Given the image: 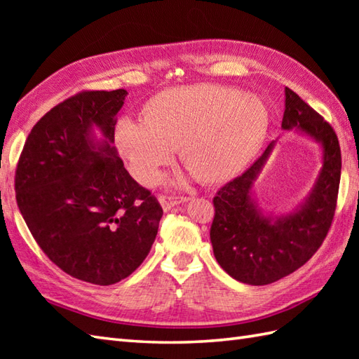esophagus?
Instances as JSON below:
<instances>
[{"mask_svg": "<svg viewBox=\"0 0 359 359\" xmlns=\"http://www.w3.org/2000/svg\"><path fill=\"white\" fill-rule=\"evenodd\" d=\"M188 201H189V197H187V196H165V194L158 196V202H160V205H162V208L165 211L171 210L172 207H175V205L184 203Z\"/></svg>", "mask_w": 359, "mask_h": 359, "instance_id": "obj_1", "label": "esophagus"}]
</instances>
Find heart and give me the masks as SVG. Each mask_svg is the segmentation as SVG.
<instances>
[{
  "mask_svg": "<svg viewBox=\"0 0 359 359\" xmlns=\"http://www.w3.org/2000/svg\"><path fill=\"white\" fill-rule=\"evenodd\" d=\"M270 111L247 90L191 85L162 90L143 106V120L120 117L114 143L134 179L156 185L179 148L184 165L205 184L234 179L269 133Z\"/></svg>",
  "mask_w": 359,
  "mask_h": 359,
  "instance_id": "heart-1",
  "label": "heart"
}]
</instances>
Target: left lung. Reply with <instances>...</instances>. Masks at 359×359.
<instances>
[{"label":"left lung","instance_id":"obj_1","mask_svg":"<svg viewBox=\"0 0 359 359\" xmlns=\"http://www.w3.org/2000/svg\"><path fill=\"white\" fill-rule=\"evenodd\" d=\"M282 128H296L323 144V170L299 210L271 219L257 208L251 188L273 144L239 177L228 182L212 199L210 239L219 265L236 280L266 285L288 276L323 245L337 210L341 179V148L329 121L285 88Z\"/></svg>","mask_w":359,"mask_h":359}]
</instances>
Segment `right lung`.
<instances>
[{"mask_svg": "<svg viewBox=\"0 0 359 359\" xmlns=\"http://www.w3.org/2000/svg\"><path fill=\"white\" fill-rule=\"evenodd\" d=\"M126 94L81 90L53 106L27 135L15 171L18 208L43 253L95 285L116 284L139 269L163 215L112 147Z\"/></svg>", "mask_w": 359, "mask_h": 359, "instance_id": "right-lung-1", "label": "right lung"}]
</instances>
